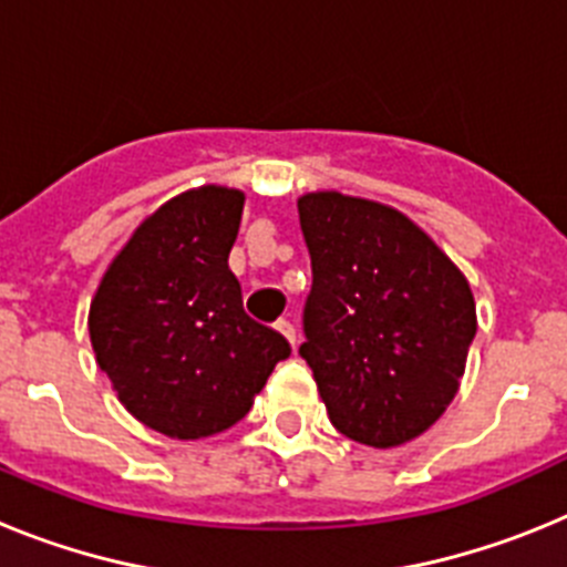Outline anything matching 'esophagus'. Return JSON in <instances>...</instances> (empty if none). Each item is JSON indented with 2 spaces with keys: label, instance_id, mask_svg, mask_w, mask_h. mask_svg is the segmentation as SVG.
<instances>
[{
  "label": "esophagus",
  "instance_id": "esophagus-1",
  "mask_svg": "<svg viewBox=\"0 0 567 567\" xmlns=\"http://www.w3.org/2000/svg\"><path fill=\"white\" fill-rule=\"evenodd\" d=\"M275 329H278V332H280V334H284V338H287V340H289V343H292V346H295V327H292V323H289V320H287V318H280V320H275Z\"/></svg>",
  "mask_w": 567,
  "mask_h": 567
}]
</instances>
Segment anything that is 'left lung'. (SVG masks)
Wrapping results in <instances>:
<instances>
[{
  "label": "left lung",
  "instance_id": "8db88e82",
  "mask_svg": "<svg viewBox=\"0 0 567 567\" xmlns=\"http://www.w3.org/2000/svg\"><path fill=\"white\" fill-rule=\"evenodd\" d=\"M298 218L312 260L298 352L329 420L354 443H409L457 394L477 334L468 280L383 204L312 193Z\"/></svg>",
  "mask_w": 567,
  "mask_h": 567
}]
</instances>
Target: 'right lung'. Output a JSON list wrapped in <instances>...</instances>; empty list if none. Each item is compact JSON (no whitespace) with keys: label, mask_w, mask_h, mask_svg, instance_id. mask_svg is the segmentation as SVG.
<instances>
[{"label":"right lung","mask_w":567,"mask_h":567,"mask_svg":"<svg viewBox=\"0 0 567 567\" xmlns=\"http://www.w3.org/2000/svg\"><path fill=\"white\" fill-rule=\"evenodd\" d=\"M244 195L182 193L135 229L90 307L102 372L133 417L178 440L218 434L249 412L292 346L244 312L229 269Z\"/></svg>","instance_id":"1"}]
</instances>
